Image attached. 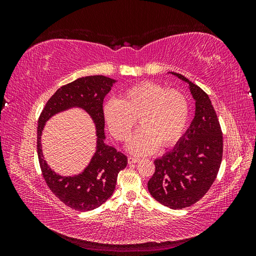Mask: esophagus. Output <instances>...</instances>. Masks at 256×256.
<instances>
[{"label": "esophagus", "mask_w": 256, "mask_h": 256, "mask_svg": "<svg viewBox=\"0 0 256 256\" xmlns=\"http://www.w3.org/2000/svg\"><path fill=\"white\" fill-rule=\"evenodd\" d=\"M138 161H140V158H138V157H136V156H129L128 157V162L130 164H136V162H138Z\"/></svg>", "instance_id": "obj_1"}]
</instances>
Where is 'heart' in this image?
<instances>
[{"label": "heart", "instance_id": "1", "mask_svg": "<svg viewBox=\"0 0 256 256\" xmlns=\"http://www.w3.org/2000/svg\"><path fill=\"white\" fill-rule=\"evenodd\" d=\"M104 118L112 136L126 142L136 126L142 128L129 147L136 154H150L176 143L189 118V102L182 92L146 81L124 90L118 100H110L104 108Z\"/></svg>", "mask_w": 256, "mask_h": 256}]
</instances>
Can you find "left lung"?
Wrapping results in <instances>:
<instances>
[{
  "instance_id": "1",
  "label": "left lung",
  "mask_w": 256,
  "mask_h": 256,
  "mask_svg": "<svg viewBox=\"0 0 256 256\" xmlns=\"http://www.w3.org/2000/svg\"><path fill=\"white\" fill-rule=\"evenodd\" d=\"M196 99V116L174 148L154 160V173L147 184L154 198L172 209H182L202 198L218 175L223 136L218 116L206 92L182 74Z\"/></svg>"
}]
</instances>
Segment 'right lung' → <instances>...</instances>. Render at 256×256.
Segmentation results:
<instances>
[{
	"instance_id": "add662e5",
	"label": "right lung",
	"mask_w": 256,
	"mask_h": 256,
	"mask_svg": "<svg viewBox=\"0 0 256 256\" xmlns=\"http://www.w3.org/2000/svg\"><path fill=\"white\" fill-rule=\"evenodd\" d=\"M114 83L108 76H88L63 85L48 100L38 118L37 154L44 180L60 202L76 210H92L104 203L113 194L118 173L127 166L125 154L104 142V98ZM72 106H80L92 116L98 129V150L81 174L63 178L54 174L43 160L40 136L44 122L52 114Z\"/></svg>"
}]
</instances>
